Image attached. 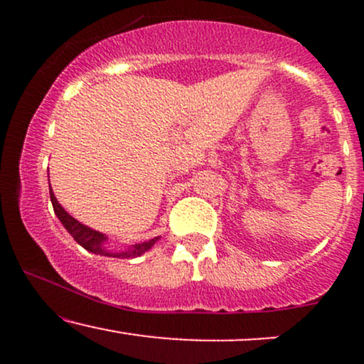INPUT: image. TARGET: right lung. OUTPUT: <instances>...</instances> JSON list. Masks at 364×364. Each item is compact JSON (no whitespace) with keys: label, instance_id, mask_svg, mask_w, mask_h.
<instances>
[{"label":"right lung","instance_id":"1","mask_svg":"<svg viewBox=\"0 0 364 364\" xmlns=\"http://www.w3.org/2000/svg\"><path fill=\"white\" fill-rule=\"evenodd\" d=\"M49 196H51L54 214L58 215V219H60L61 224L65 225L66 231H68L70 235L73 236V240L77 241L78 245L83 246V248H85L87 252H90V253L102 255V257H112V258H135V257H140V255H144L145 252H147V250L152 248V246L156 245V241L159 240V237H154V240L145 241V243L129 246V248L123 250V252H111V250H107L106 246H104V245H106L107 237L104 236L102 232L94 231V229L87 228V225L78 223L75 217L70 215L68 212H66L65 208H63L60 203H58V200H56V196H54L53 190H49Z\"/></svg>","mask_w":364,"mask_h":364}]
</instances>
